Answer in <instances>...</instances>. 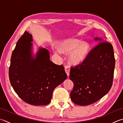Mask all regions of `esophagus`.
Segmentation results:
<instances>
[{"label": "esophagus", "mask_w": 123, "mask_h": 123, "mask_svg": "<svg viewBox=\"0 0 123 123\" xmlns=\"http://www.w3.org/2000/svg\"><path fill=\"white\" fill-rule=\"evenodd\" d=\"M64 69H65V71L67 75L68 76H69V74H70V68L68 66H64Z\"/></svg>", "instance_id": "esophagus-1"}]
</instances>
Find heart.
<instances>
[{"label": "heart", "mask_w": 123, "mask_h": 123, "mask_svg": "<svg viewBox=\"0 0 123 123\" xmlns=\"http://www.w3.org/2000/svg\"><path fill=\"white\" fill-rule=\"evenodd\" d=\"M90 45L86 42H82L77 39L66 40L58 46L59 50H54L55 54L60 52L63 54H68L69 62L73 64L82 63L88 56L90 52Z\"/></svg>", "instance_id": "heart-1"}]
</instances>
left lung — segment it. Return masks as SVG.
<instances>
[{
  "label": "left lung",
  "mask_w": 123,
  "mask_h": 123,
  "mask_svg": "<svg viewBox=\"0 0 123 123\" xmlns=\"http://www.w3.org/2000/svg\"><path fill=\"white\" fill-rule=\"evenodd\" d=\"M98 44L82 63L71 67L70 79L74 87L71 100L79 105H88L108 93L112 86L115 66L112 45L103 38L94 39Z\"/></svg>",
  "instance_id": "obj_1"
}]
</instances>
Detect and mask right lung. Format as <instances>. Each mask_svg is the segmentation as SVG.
<instances>
[{
	"instance_id": "1",
	"label": "right lung",
	"mask_w": 123,
	"mask_h": 123,
	"mask_svg": "<svg viewBox=\"0 0 123 123\" xmlns=\"http://www.w3.org/2000/svg\"><path fill=\"white\" fill-rule=\"evenodd\" d=\"M32 35L25 31L18 41L11 58L9 79L17 94L33 105H47L54 89L67 75L62 65L50 60L48 50L40 48L32 53Z\"/></svg>"
}]
</instances>
